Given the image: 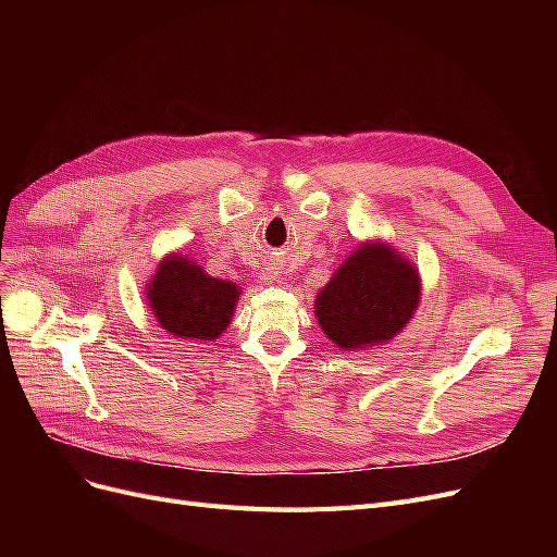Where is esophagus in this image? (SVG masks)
Wrapping results in <instances>:
<instances>
[{
  "label": "esophagus",
  "instance_id": "34e87169",
  "mask_svg": "<svg viewBox=\"0 0 557 557\" xmlns=\"http://www.w3.org/2000/svg\"><path fill=\"white\" fill-rule=\"evenodd\" d=\"M262 278H267V281H276V272H272V269H264V272H262Z\"/></svg>",
  "mask_w": 557,
  "mask_h": 557
}]
</instances>
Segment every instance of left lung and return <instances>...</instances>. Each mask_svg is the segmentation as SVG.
<instances>
[{
	"mask_svg": "<svg viewBox=\"0 0 557 557\" xmlns=\"http://www.w3.org/2000/svg\"><path fill=\"white\" fill-rule=\"evenodd\" d=\"M420 301L418 269L383 242L360 244L315 297L320 327L344 350L391 342Z\"/></svg>",
	"mask_w": 557,
	"mask_h": 557,
	"instance_id": "left-lung-1",
	"label": "left lung"
}]
</instances>
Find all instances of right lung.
<instances>
[{
	"label": "right lung",
	"instance_id": "1",
	"mask_svg": "<svg viewBox=\"0 0 557 557\" xmlns=\"http://www.w3.org/2000/svg\"><path fill=\"white\" fill-rule=\"evenodd\" d=\"M148 307L164 332L181 339L213 342L230 325L239 285L209 276L190 258L170 256L146 285Z\"/></svg>",
	"mask_w": 557,
	"mask_h": 557
}]
</instances>
